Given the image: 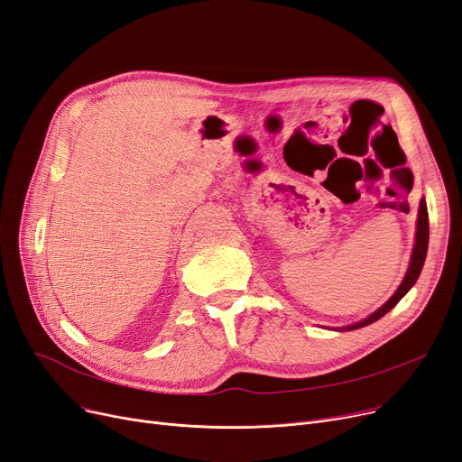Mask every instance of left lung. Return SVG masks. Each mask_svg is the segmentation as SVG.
I'll return each mask as SVG.
<instances>
[{"label": "left lung", "instance_id": "1", "mask_svg": "<svg viewBox=\"0 0 462 462\" xmlns=\"http://www.w3.org/2000/svg\"><path fill=\"white\" fill-rule=\"evenodd\" d=\"M427 248H429V212H427V203H425V197H423L421 203H420V212H417V231H415V245H413L411 257H410V267L406 271L404 280L401 282V285L397 288V291H394L389 297V300L383 302L376 312H372L370 316H366L365 319H361L357 323H351V325H346V327H337L335 331H354V328L366 327L370 323L378 321L380 318H383L389 310H393L394 306H397V302L413 288V283L417 282V278H420L425 257H427Z\"/></svg>", "mask_w": 462, "mask_h": 462}]
</instances>
